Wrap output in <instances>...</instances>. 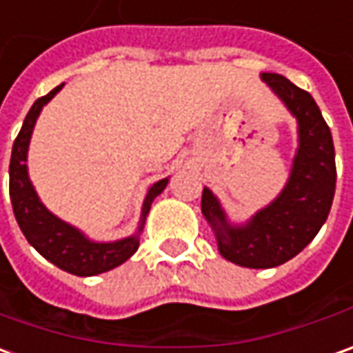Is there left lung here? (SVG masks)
Wrapping results in <instances>:
<instances>
[{
	"instance_id": "obj_1",
	"label": "left lung",
	"mask_w": 353,
	"mask_h": 353,
	"mask_svg": "<svg viewBox=\"0 0 353 353\" xmlns=\"http://www.w3.org/2000/svg\"><path fill=\"white\" fill-rule=\"evenodd\" d=\"M262 79L299 122V149L283 192L245 227H231L208 188L202 214L217 237L219 252L245 268H274L299 254L328 217L336 190V161L330 128L311 94L278 73Z\"/></svg>"
}]
</instances>
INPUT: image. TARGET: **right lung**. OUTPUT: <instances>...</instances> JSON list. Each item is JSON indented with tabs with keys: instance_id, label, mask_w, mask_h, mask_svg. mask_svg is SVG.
<instances>
[{
	"instance_id": "1",
	"label": "right lung",
	"mask_w": 353,
	"mask_h": 353,
	"mask_svg": "<svg viewBox=\"0 0 353 353\" xmlns=\"http://www.w3.org/2000/svg\"><path fill=\"white\" fill-rule=\"evenodd\" d=\"M63 85L52 89L48 94L40 97L34 105L30 106L23 128L19 132L11 151L9 163V196L13 204V214L23 235L40 254L52 264H56L61 270L75 274V276H94L103 274L126 262L139 247V231L143 229V221L148 215L153 198L165 190L167 179L155 182L149 188L148 198L141 210V223L139 231L134 237L122 239L116 243H93L81 235L75 227L63 223L56 215H52L42 205L39 196L34 192L32 184L27 174V149L30 141V134L34 122L39 118L42 106L48 103L54 94L60 91Z\"/></svg>"
}]
</instances>
